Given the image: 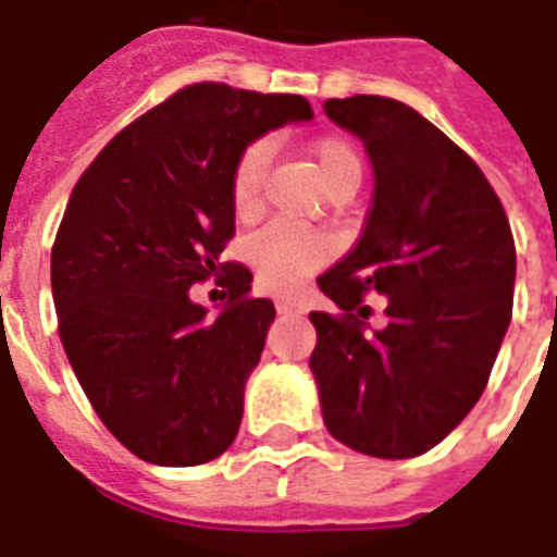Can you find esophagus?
I'll return each instance as SVG.
<instances>
[{"label": "esophagus", "mask_w": 557, "mask_h": 557, "mask_svg": "<svg viewBox=\"0 0 557 557\" xmlns=\"http://www.w3.org/2000/svg\"><path fill=\"white\" fill-rule=\"evenodd\" d=\"M275 308H278V313H308V308L299 302H294V299H278V302H275Z\"/></svg>", "instance_id": "34e87169"}]
</instances>
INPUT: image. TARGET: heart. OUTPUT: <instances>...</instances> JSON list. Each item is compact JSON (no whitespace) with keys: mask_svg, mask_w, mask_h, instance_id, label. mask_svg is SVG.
I'll use <instances>...</instances> for the list:
<instances>
[{"mask_svg":"<svg viewBox=\"0 0 557 557\" xmlns=\"http://www.w3.org/2000/svg\"><path fill=\"white\" fill-rule=\"evenodd\" d=\"M313 158L320 175L329 187L343 178H361V158L352 144L341 137H323L313 146ZM270 164V144L255 140L240 152L232 170V202L237 214L249 216L258 211L263 194V173ZM329 240L323 234L308 232L294 223H270L249 240V261L255 267L258 282L270 290H294L305 282L317 263L325 261Z\"/></svg>","mask_w":557,"mask_h":557,"instance_id":"1","label":"heart"}]
</instances>
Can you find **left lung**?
<instances>
[{"label": "left lung", "mask_w": 557, "mask_h": 557, "mask_svg": "<svg viewBox=\"0 0 557 557\" xmlns=\"http://www.w3.org/2000/svg\"><path fill=\"white\" fill-rule=\"evenodd\" d=\"M325 116L361 140L375 184L358 244L317 278L343 311H311L323 422L355 453L413 458L491 379L511 323V225L475 161L411 104L349 96L329 99ZM367 289L385 296L373 333L362 329Z\"/></svg>", "instance_id": "obj_1"}]
</instances>
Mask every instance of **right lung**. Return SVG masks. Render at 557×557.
Wrapping results in <instances>:
<instances>
[{
	"label": "right lung",
	"instance_id": "right-lung-1",
	"mask_svg": "<svg viewBox=\"0 0 557 557\" xmlns=\"http://www.w3.org/2000/svg\"><path fill=\"white\" fill-rule=\"evenodd\" d=\"M302 96L190 85L96 154L52 246L58 332L108 432L158 467L214 461L237 437L244 391L275 320L252 273L220 263L234 234L232 170L246 146L308 123ZM225 272L220 318L189 299Z\"/></svg>",
	"mask_w": 557,
	"mask_h": 557
}]
</instances>
